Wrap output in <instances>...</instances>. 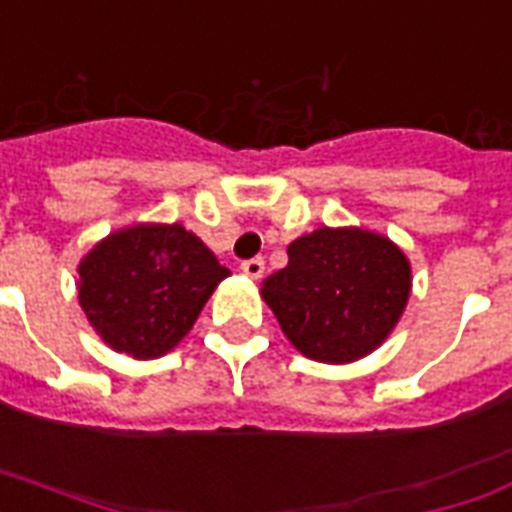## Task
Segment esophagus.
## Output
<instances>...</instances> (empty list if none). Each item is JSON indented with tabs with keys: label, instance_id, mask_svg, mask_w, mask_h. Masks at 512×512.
I'll return each mask as SVG.
<instances>
[{
	"label": "esophagus",
	"instance_id": "esophagus-1",
	"mask_svg": "<svg viewBox=\"0 0 512 512\" xmlns=\"http://www.w3.org/2000/svg\"><path fill=\"white\" fill-rule=\"evenodd\" d=\"M240 269H243V275H248L251 280H259L261 275H264V261L261 259H248L240 264Z\"/></svg>",
	"mask_w": 512,
	"mask_h": 512
}]
</instances>
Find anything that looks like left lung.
I'll return each mask as SVG.
<instances>
[{
    "mask_svg": "<svg viewBox=\"0 0 512 512\" xmlns=\"http://www.w3.org/2000/svg\"><path fill=\"white\" fill-rule=\"evenodd\" d=\"M411 264L387 235L320 227L288 245V264L261 283L285 339L318 363L366 358L398 326Z\"/></svg>",
    "mask_w": 512,
    "mask_h": 512,
    "instance_id": "1",
    "label": "left lung"
}]
</instances>
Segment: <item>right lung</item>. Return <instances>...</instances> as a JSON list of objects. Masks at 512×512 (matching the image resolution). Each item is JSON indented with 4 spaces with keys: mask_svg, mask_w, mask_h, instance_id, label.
Instances as JSON below:
<instances>
[{
    "mask_svg": "<svg viewBox=\"0 0 512 512\" xmlns=\"http://www.w3.org/2000/svg\"><path fill=\"white\" fill-rule=\"evenodd\" d=\"M79 307L114 352L154 360L200 318L229 269L181 224L117 229L79 261Z\"/></svg>",
    "mask_w": 512,
    "mask_h": 512,
    "instance_id": "1",
    "label": "right lung"
}]
</instances>
